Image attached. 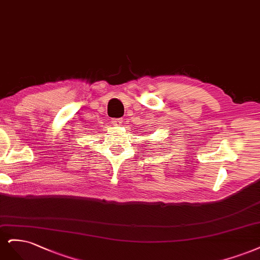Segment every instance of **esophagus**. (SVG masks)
<instances>
[{
  "label": "esophagus",
  "mask_w": 260,
  "mask_h": 260,
  "mask_svg": "<svg viewBox=\"0 0 260 260\" xmlns=\"http://www.w3.org/2000/svg\"><path fill=\"white\" fill-rule=\"evenodd\" d=\"M112 123L115 125H122L123 123V119H112Z\"/></svg>",
  "instance_id": "obj_1"
}]
</instances>
